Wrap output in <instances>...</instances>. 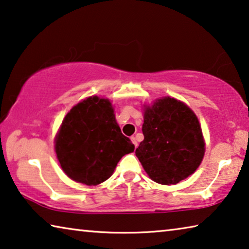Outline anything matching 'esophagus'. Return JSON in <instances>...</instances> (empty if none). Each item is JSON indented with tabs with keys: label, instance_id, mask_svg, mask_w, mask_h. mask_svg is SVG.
<instances>
[{
	"label": "esophagus",
	"instance_id": "esophagus-1",
	"mask_svg": "<svg viewBox=\"0 0 249 249\" xmlns=\"http://www.w3.org/2000/svg\"><path fill=\"white\" fill-rule=\"evenodd\" d=\"M131 141L133 142L134 146H135V147H137V145H139V144H137V140H136V137H135V136H132V137H131Z\"/></svg>",
	"mask_w": 249,
	"mask_h": 249
}]
</instances>
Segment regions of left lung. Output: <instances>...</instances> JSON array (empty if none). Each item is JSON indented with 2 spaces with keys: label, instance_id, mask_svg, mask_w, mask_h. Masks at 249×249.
Wrapping results in <instances>:
<instances>
[{
  "label": "left lung",
  "instance_id": "left-lung-1",
  "mask_svg": "<svg viewBox=\"0 0 249 249\" xmlns=\"http://www.w3.org/2000/svg\"><path fill=\"white\" fill-rule=\"evenodd\" d=\"M144 140L135 154L149 178L174 185L192 175L202 163L205 142L195 113L173 97L144 105Z\"/></svg>",
  "mask_w": 249,
  "mask_h": 249
}]
</instances>
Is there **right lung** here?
Segmentation results:
<instances>
[{
	"mask_svg": "<svg viewBox=\"0 0 249 249\" xmlns=\"http://www.w3.org/2000/svg\"><path fill=\"white\" fill-rule=\"evenodd\" d=\"M135 146L124 136L107 98L90 96L73 106L55 136V152L71 179L89 186L112 176Z\"/></svg>",
	"mask_w": 249,
	"mask_h": 249,
	"instance_id": "obj_1",
	"label": "right lung"
}]
</instances>
